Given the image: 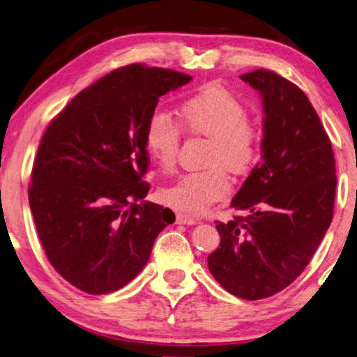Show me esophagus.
I'll list each match as a JSON object with an SVG mask.
<instances>
[{
    "label": "esophagus",
    "mask_w": 357,
    "mask_h": 357,
    "mask_svg": "<svg viewBox=\"0 0 357 357\" xmlns=\"http://www.w3.org/2000/svg\"><path fill=\"white\" fill-rule=\"evenodd\" d=\"M176 222H178V224H188V225H194V224L199 222V219H195V218H190V216H188V214L178 213V214H176Z\"/></svg>",
    "instance_id": "obj_1"
}]
</instances>
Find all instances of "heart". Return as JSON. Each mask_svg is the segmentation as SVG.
<instances>
[{
    "instance_id": "b5f03b06",
    "label": "heart",
    "mask_w": 357,
    "mask_h": 357,
    "mask_svg": "<svg viewBox=\"0 0 357 357\" xmlns=\"http://www.w3.org/2000/svg\"><path fill=\"white\" fill-rule=\"evenodd\" d=\"M181 126L190 135L209 138L205 169L189 172L162 190L165 205L185 214H202L227 199L234 174H246L262 157V127L248 119L241 101L222 86H208L179 106ZM144 148L162 172H172L179 149V127L172 116L155 111L144 127Z\"/></svg>"
}]
</instances>
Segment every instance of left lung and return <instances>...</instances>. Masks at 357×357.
Listing matches in <instances>:
<instances>
[{"label": "left lung", "instance_id": "8db88e82", "mask_svg": "<svg viewBox=\"0 0 357 357\" xmlns=\"http://www.w3.org/2000/svg\"><path fill=\"white\" fill-rule=\"evenodd\" d=\"M240 77L262 95V160L231 200V208L250 214L216 220L220 245L208 268L225 291L259 301L296 281L324 238L335 202V157L296 84L270 70Z\"/></svg>", "mask_w": 357, "mask_h": 357}]
</instances>
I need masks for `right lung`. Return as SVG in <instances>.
I'll list each match as a JSON object with an SVG mask.
<instances>
[{"label":"right lung","mask_w":357,"mask_h":357,"mask_svg":"<svg viewBox=\"0 0 357 357\" xmlns=\"http://www.w3.org/2000/svg\"><path fill=\"white\" fill-rule=\"evenodd\" d=\"M190 79L139 63L117 68L79 92L44 132L28 200L49 262L77 289H121L174 222L172 209L143 200L144 127L158 98Z\"/></svg>","instance_id":"add662e5"}]
</instances>
